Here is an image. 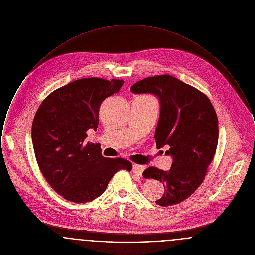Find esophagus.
<instances>
[{"instance_id": "esophagus-1", "label": "esophagus", "mask_w": 255, "mask_h": 255, "mask_svg": "<svg viewBox=\"0 0 255 255\" xmlns=\"http://www.w3.org/2000/svg\"><path fill=\"white\" fill-rule=\"evenodd\" d=\"M145 169H146L145 165H139V164H134L133 167H132L133 172L137 174V175H139V176H142V174H143V172H144Z\"/></svg>"}]
</instances>
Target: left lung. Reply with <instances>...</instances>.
I'll return each mask as SVG.
<instances>
[{
  "label": "left lung",
  "instance_id": "8db88e82",
  "mask_svg": "<svg viewBox=\"0 0 255 255\" xmlns=\"http://www.w3.org/2000/svg\"><path fill=\"white\" fill-rule=\"evenodd\" d=\"M130 91L157 98L160 109L154 131L156 148L168 145L165 154L173 159L168 171L149 167L143 176L164 186V194L155 203L163 207L181 203L202 184L216 153L217 113L203 93L171 75L145 78Z\"/></svg>",
  "mask_w": 255,
  "mask_h": 255
}]
</instances>
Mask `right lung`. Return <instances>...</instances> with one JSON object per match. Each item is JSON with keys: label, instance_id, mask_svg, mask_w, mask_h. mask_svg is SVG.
Wrapping results in <instances>:
<instances>
[{"label": "right lung", "instance_id": "obj_1", "mask_svg": "<svg viewBox=\"0 0 255 255\" xmlns=\"http://www.w3.org/2000/svg\"><path fill=\"white\" fill-rule=\"evenodd\" d=\"M123 84L119 79H78L52 92L35 113L32 141L38 167L68 201H93L116 172L132 169L128 160L104 157L97 144L85 142L87 130L98 128L102 102Z\"/></svg>", "mask_w": 255, "mask_h": 255}]
</instances>
